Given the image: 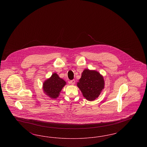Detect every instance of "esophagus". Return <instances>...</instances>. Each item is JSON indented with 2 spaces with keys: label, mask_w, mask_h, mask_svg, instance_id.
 <instances>
[{
  "label": "esophagus",
  "mask_w": 147,
  "mask_h": 147,
  "mask_svg": "<svg viewBox=\"0 0 147 147\" xmlns=\"http://www.w3.org/2000/svg\"><path fill=\"white\" fill-rule=\"evenodd\" d=\"M69 83L72 84V85H74V84H75V80H70V82H69Z\"/></svg>",
  "instance_id": "obj_1"
}]
</instances>
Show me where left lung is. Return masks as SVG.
<instances>
[{"mask_svg": "<svg viewBox=\"0 0 147 147\" xmlns=\"http://www.w3.org/2000/svg\"><path fill=\"white\" fill-rule=\"evenodd\" d=\"M103 77L96 71L85 69L77 86L82 92L84 98L93 101L98 97L104 88Z\"/></svg>", "mask_w": 147, "mask_h": 147, "instance_id": "obj_1", "label": "left lung"}]
</instances>
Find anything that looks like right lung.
Masks as SVG:
<instances>
[{
	"mask_svg": "<svg viewBox=\"0 0 147 147\" xmlns=\"http://www.w3.org/2000/svg\"><path fill=\"white\" fill-rule=\"evenodd\" d=\"M65 84L63 79L60 78L57 74L54 73L43 83V91L50 98H56L58 97L59 92Z\"/></svg>",
	"mask_w": 147,
	"mask_h": 147,
	"instance_id": "add662e5",
	"label": "right lung"
}]
</instances>
